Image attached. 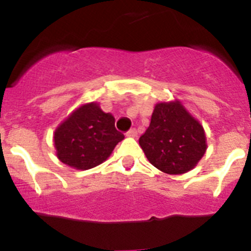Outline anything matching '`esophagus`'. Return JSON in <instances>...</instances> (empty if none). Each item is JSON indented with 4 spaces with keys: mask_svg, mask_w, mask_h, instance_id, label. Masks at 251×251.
<instances>
[{
    "mask_svg": "<svg viewBox=\"0 0 251 251\" xmlns=\"http://www.w3.org/2000/svg\"><path fill=\"white\" fill-rule=\"evenodd\" d=\"M126 135H127V137H129V138H137V135H138L137 129H134V128H133V129H130L129 132H128Z\"/></svg>",
    "mask_w": 251,
    "mask_h": 251,
    "instance_id": "obj_1",
    "label": "esophagus"
}]
</instances>
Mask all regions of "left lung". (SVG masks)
Returning a JSON list of instances; mask_svg holds the SVG:
<instances>
[{"instance_id": "1", "label": "left lung", "mask_w": 251, "mask_h": 251, "mask_svg": "<svg viewBox=\"0 0 251 251\" xmlns=\"http://www.w3.org/2000/svg\"><path fill=\"white\" fill-rule=\"evenodd\" d=\"M139 146L151 165L171 176L194 169L208 148L203 126L179 100L154 105Z\"/></svg>"}]
</instances>
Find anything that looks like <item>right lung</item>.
<instances>
[{
    "label": "right lung",
    "instance_id": "1",
    "mask_svg": "<svg viewBox=\"0 0 251 251\" xmlns=\"http://www.w3.org/2000/svg\"><path fill=\"white\" fill-rule=\"evenodd\" d=\"M114 122V117L103 112L98 102L80 104L54 130L57 158L78 171L102 164L124 139L117 132Z\"/></svg>",
    "mask_w": 251,
    "mask_h": 251
}]
</instances>
